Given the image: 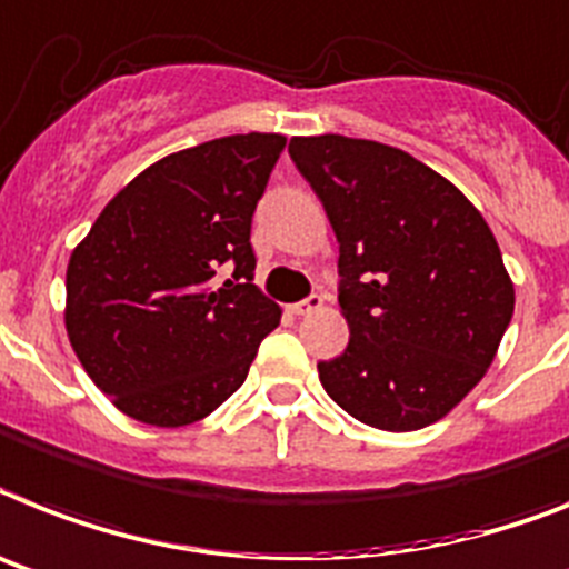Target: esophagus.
<instances>
[{
	"instance_id": "1",
	"label": "esophagus",
	"mask_w": 569,
	"mask_h": 569,
	"mask_svg": "<svg viewBox=\"0 0 569 569\" xmlns=\"http://www.w3.org/2000/svg\"><path fill=\"white\" fill-rule=\"evenodd\" d=\"M323 307V298L321 295H309V298L298 300V303H292V312L295 315H309V312H318V309Z\"/></svg>"
}]
</instances>
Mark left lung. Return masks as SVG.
<instances>
[{
	"instance_id": "obj_1",
	"label": "left lung",
	"mask_w": 569,
	"mask_h": 569,
	"mask_svg": "<svg viewBox=\"0 0 569 569\" xmlns=\"http://www.w3.org/2000/svg\"><path fill=\"white\" fill-rule=\"evenodd\" d=\"M338 237L350 343L318 373L329 399L381 431H417L486 376L515 312L498 240L475 204L405 150L292 138Z\"/></svg>"
}]
</instances>
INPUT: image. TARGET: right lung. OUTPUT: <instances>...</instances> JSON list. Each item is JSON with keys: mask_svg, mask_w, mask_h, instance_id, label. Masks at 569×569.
<instances>
[{"mask_svg": "<svg viewBox=\"0 0 569 569\" xmlns=\"http://www.w3.org/2000/svg\"><path fill=\"white\" fill-rule=\"evenodd\" d=\"M283 147V136L248 132L173 152L71 251L69 341L127 417L179 428L213 413L280 323L254 286L251 217ZM222 270L232 277L219 284Z\"/></svg>", "mask_w": 569, "mask_h": 569, "instance_id": "add662e5", "label": "right lung"}]
</instances>
